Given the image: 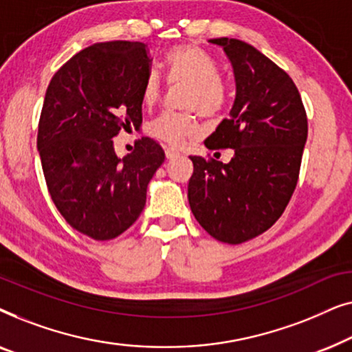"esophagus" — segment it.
Instances as JSON below:
<instances>
[{
    "instance_id": "obj_1",
    "label": "esophagus",
    "mask_w": 352,
    "mask_h": 352,
    "mask_svg": "<svg viewBox=\"0 0 352 352\" xmlns=\"http://www.w3.org/2000/svg\"><path fill=\"white\" fill-rule=\"evenodd\" d=\"M165 155H166L168 160H171V158H175V157L179 155V152H177L175 147H166L165 148Z\"/></svg>"
}]
</instances>
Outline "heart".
I'll use <instances>...</instances> for the list:
<instances>
[{"mask_svg":"<svg viewBox=\"0 0 352 352\" xmlns=\"http://www.w3.org/2000/svg\"><path fill=\"white\" fill-rule=\"evenodd\" d=\"M166 78L179 89L181 112H163L147 123V133L171 146H179L200 133L199 112L205 118L223 113L229 100V86L218 74V62L195 45H177L165 56ZM162 80L151 72L142 85V102L153 105L162 96Z\"/></svg>","mask_w":352,"mask_h":352,"instance_id":"heart-1","label":"heart"}]
</instances>
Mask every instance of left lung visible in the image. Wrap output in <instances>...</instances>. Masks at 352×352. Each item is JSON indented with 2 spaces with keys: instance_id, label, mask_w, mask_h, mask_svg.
Wrapping results in <instances>:
<instances>
[{
  "instance_id": "1",
  "label": "left lung",
  "mask_w": 352,
  "mask_h": 352,
  "mask_svg": "<svg viewBox=\"0 0 352 352\" xmlns=\"http://www.w3.org/2000/svg\"><path fill=\"white\" fill-rule=\"evenodd\" d=\"M210 43L232 64L235 100L205 146L234 148V157L229 163L190 157L187 197L211 237L237 245L266 232L285 211L300 176L307 117L293 80L256 47L235 38Z\"/></svg>"
}]
</instances>
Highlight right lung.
<instances>
[{
	"mask_svg": "<svg viewBox=\"0 0 352 352\" xmlns=\"http://www.w3.org/2000/svg\"><path fill=\"white\" fill-rule=\"evenodd\" d=\"M152 59L139 41H107L67 60L46 89L36 146L56 208L94 240L118 237L142 213L148 181L165 162L141 138L118 158L112 139L142 123V85Z\"/></svg>",
	"mask_w": 352,
	"mask_h": 352,
	"instance_id": "obj_1",
	"label": "right lung"
}]
</instances>
